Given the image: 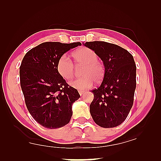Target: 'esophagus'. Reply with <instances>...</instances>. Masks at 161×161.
Wrapping results in <instances>:
<instances>
[{
	"label": "esophagus",
	"mask_w": 161,
	"mask_h": 161,
	"mask_svg": "<svg viewBox=\"0 0 161 161\" xmlns=\"http://www.w3.org/2000/svg\"><path fill=\"white\" fill-rule=\"evenodd\" d=\"M84 93H85V92H84V91H79V93H80V95H81H81H84Z\"/></svg>",
	"instance_id": "34e87169"
}]
</instances>
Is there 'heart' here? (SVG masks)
<instances>
[{"label": "heart", "mask_w": 161, "mask_h": 161, "mask_svg": "<svg viewBox=\"0 0 161 161\" xmlns=\"http://www.w3.org/2000/svg\"><path fill=\"white\" fill-rule=\"evenodd\" d=\"M75 63L77 66L84 65L81 71L83 77L79 78L70 83V86L76 89L83 90L92 86L95 81H100L104 75V66L97 60V54L87 47H82L75 51L73 54ZM57 70L65 80H70L75 74L73 63L66 54H63L57 65Z\"/></svg>", "instance_id": "heart-1"}]
</instances>
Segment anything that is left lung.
<instances>
[{
    "instance_id": "8db88e82",
    "label": "left lung",
    "mask_w": 161,
    "mask_h": 161,
    "mask_svg": "<svg viewBox=\"0 0 161 161\" xmlns=\"http://www.w3.org/2000/svg\"><path fill=\"white\" fill-rule=\"evenodd\" d=\"M103 61L104 75L100 86L91 91L94 99L90 113L103 128H113L125 120L133 103L136 86V66L127 50L104 42L84 43Z\"/></svg>"
}]
</instances>
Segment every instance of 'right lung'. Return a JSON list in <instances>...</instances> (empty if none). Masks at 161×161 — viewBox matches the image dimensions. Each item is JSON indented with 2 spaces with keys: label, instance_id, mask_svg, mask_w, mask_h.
Here are the masks:
<instances>
[{
  "label": "right lung",
  "instance_id": "obj_1",
  "mask_svg": "<svg viewBox=\"0 0 161 161\" xmlns=\"http://www.w3.org/2000/svg\"><path fill=\"white\" fill-rule=\"evenodd\" d=\"M80 42H45L25 54L20 66V86L30 114L44 127L57 129L70 122L72 106L80 97L59 73L57 65L64 53Z\"/></svg>",
  "mask_w": 161,
  "mask_h": 161
}]
</instances>
